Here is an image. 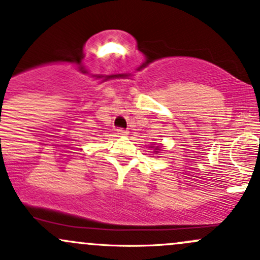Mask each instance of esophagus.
<instances>
[{
	"instance_id": "34e87169",
	"label": "esophagus",
	"mask_w": 260,
	"mask_h": 260,
	"mask_svg": "<svg viewBox=\"0 0 260 260\" xmlns=\"http://www.w3.org/2000/svg\"><path fill=\"white\" fill-rule=\"evenodd\" d=\"M117 135H118V137H125V136L128 135L127 131L122 129V128H119V129H117Z\"/></svg>"
}]
</instances>
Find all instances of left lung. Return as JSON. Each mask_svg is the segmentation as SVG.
<instances>
[{
	"mask_svg": "<svg viewBox=\"0 0 260 260\" xmlns=\"http://www.w3.org/2000/svg\"><path fill=\"white\" fill-rule=\"evenodd\" d=\"M151 148H153V146H151ZM158 153V147H155V154Z\"/></svg>",
	"mask_w": 260,
	"mask_h": 260,
	"instance_id": "8db88e82",
	"label": "left lung"
}]
</instances>
